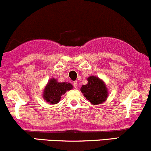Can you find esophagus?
<instances>
[{
    "mask_svg": "<svg viewBox=\"0 0 151 151\" xmlns=\"http://www.w3.org/2000/svg\"><path fill=\"white\" fill-rule=\"evenodd\" d=\"M73 86H74L75 88H77V81H73Z\"/></svg>",
    "mask_w": 151,
    "mask_h": 151,
    "instance_id": "34e87169",
    "label": "esophagus"
}]
</instances>
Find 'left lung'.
I'll return each instance as SVG.
<instances>
[{
    "mask_svg": "<svg viewBox=\"0 0 151 151\" xmlns=\"http://www.w3.org/2000/svg\"><path fill=\"white\" fill-rule=\"evenodd\" d=\"M88 84L83 85L81 91L84 97L93 104H100L105 101L108 96V91L104 83L98 77L91 76L87 79Z\"/></svg>",
    "mask_w": 151,
    "mask_h": 151,
    "instance_id": "left-lung-1",
    "label": "left lung"
}]
</instances>
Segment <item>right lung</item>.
Listing matches in <instances>:
<instances>
[{
  "label": "right lung",
  "instance_id": "right-lung-1",
  "mask_svg": "<svg viewBox=\"0 0 151 151\" xmlns=\"http://www.w3.org/2000/svg\"><path fill=\"white\" fill-rule=\"evenodd\" d=\"M72 89V85L70 83H60L58 82L56 79H51L44 90L43 96L47 102L56 104L60 101L62 95Z\"/></svg>",
  "mask_w": 151,
  "mask_h": 151
}]
</instances>
